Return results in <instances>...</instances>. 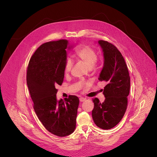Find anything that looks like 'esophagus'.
I'll use <instances>...</instances> for the list:
<instances>
[{
	"instance_id": "1",
	"label": "esophagus",
	"mask_w": 157,
	"mask_h": 157,
	"mask_svg": "<svg viewBox=\"0 0 157 157\" xmlns=\"http://www.w3.org/2000/svg\"><path fill=\"white\" fill-rule=\"evenodd\" d=\"M86 100V98H79V101L80 102H84Z\"/></svg>"
}]
</instances>
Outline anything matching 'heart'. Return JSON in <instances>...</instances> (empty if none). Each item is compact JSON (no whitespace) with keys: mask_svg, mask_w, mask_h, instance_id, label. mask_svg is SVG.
<instances>
[{"mask_svg":"<svg viewBox=\"0 0 157 157\" xmlns=\"http://www.w3.org/2000/svg\"><path fill=\"white\" fill-rule=\"evenodd\" d=\"M75 57L76 59L84 63L89 68H92L97 61V53L96 51L89 46H82L78 48L75 53ZM73 66V61L68 58L65 61L64 71L66 73H69Z\"/></svg>","mask_w":157,"mask_h":157,"instance_id":"heart-1","label":"heart"}]
</instances>
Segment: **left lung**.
Returning <instances> with one entry per match:
<instances>
[{
	"instance_id": "8db88e82",
	"label": "left lung",
	"mask_w": 157,
	"mask_h": 157,
	"mask_svg": "<svg viewBox=\"0 0 157 157\" xmlns=\"http://www.w3.org/2000/svg\"><path fill=\"white\" fill-rule=\"evenodd\" d=\"M104 56V66L99 80L107 84L104 88L105 100L97 98L92 116L95 124L104 130L114 127L122 120L127 109L130 91V76L124 58L119 50L110 43L99 40Z\"/></svg>"
}]
</instances>
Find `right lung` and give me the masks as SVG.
Here are the masks:
<instances>
[{"mask_svg":"<svg viewBox=\"0 0 157 157\" xmlns=\"http://www.w3.org/2000/svg\"><path fill=\"white\" fill-rule=\"evenodd\" d=\"M67 40L44 43L31 57L27 72V83L33 109L45 128L58 137H65L75 130L79 98L69 96L58 101L56 87L64 76Z\"/></svg>","mask_w":157,"mask_h":157,"instance_id":"1","label":"right lung"}]
</instances>
